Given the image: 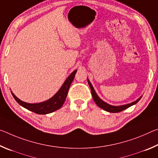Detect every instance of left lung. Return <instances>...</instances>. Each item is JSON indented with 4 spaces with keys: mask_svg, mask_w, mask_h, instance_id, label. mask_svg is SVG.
Wrapping results in <instances>:
<instances>
[{
    "mask_svg": "<svg viewBox=\"0 0 158 158\" xmlns=\"http://www.w3.org/2000/svg\"><path fill=\"white\" fill-rule=\"evenodd\" d=\"M87 81H88V83H89V85L90 88V90H91V94L93 96V100L95 101L96 105H97L99 107H100L101 109H104V110L106 111L110 112V113H118V112L123 111V110H125V109L129 108L130 106L135 105L136 103H137L140 100L141 97H142V96H141V97L139 98H138L137 100L134 101V102H132L129 103V104H126V105H120V106L111 105H109V104L105 102V101L101 100V99L99 98V96L97 95V93H96L95 89H93V86L92 85L91 83L90 82L89 79L88 78H87Z\"/></svg>",
    "mask_w": 158,
    "mask_h": 158,
    "instance_id": "obj_1",
    "label": "left lung"
}]
</instances>
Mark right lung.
<instances>
[{
  "label": "right lung",
  "instance_id": "add662e5",
  "mask_svg": "<svg viewBox=\"0 0 158 158\" xmlns=\"http://www.w3.org/2000/svg\"><path fill=\"white\" fill-rule=\"evenodd\" d=\"M77 71V69H75L69 74V76L65 79V82L63 83L60 89L58 90V92L52 98H51L46 101L42 102L33 104L25 102L19 100L12 91L11 93L15 100L21 106L27 109L28 110H30L37 114H47L52 113V112L59 109L65 102L66 97L68 95L69 88L73 81Z\"/></svg>",
  "mask_w": 158,
  "mask_h": 158
}]
</instances>
